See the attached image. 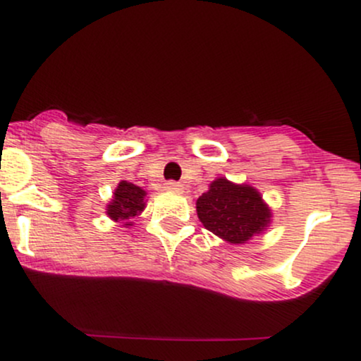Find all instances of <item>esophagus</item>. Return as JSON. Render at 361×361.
Segmentation results:
<instances>
[{
    "instance_id": "obj_1",
    "label": "esophagus",
    "mask_w": 361,
    "mask_h": 361,
    "mask_svg": "<svg viewBox=\"0 0 361 361\" xmlns=\"http://www.w3.org/2000/svg\"><path fill=\"white\" fill-rule=\"evenodd\" d=\"M166 190H169V192H183V185L171 180V181H168V183H166Z\"/></svg>"
}]
</instances>
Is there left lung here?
<instances>
[{
  "label": "left lung",
  "instance_id": "left-lung-1",
  "mask_svg": "<svg viewBox=\"0 0 361 361\" xmlns=\"http://www.w3.org/2000/svg\"><path fill=\"white\" fill-rule=\"evenodd\" d=\"M197 214L205 229L233 244L250 241L270 222V209L252 186L234 185L226 178L212 181L197 200Z\"/></svg>",
  "mask_w": 361,
  "mask_h": 361
}]
</instances>
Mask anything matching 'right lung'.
Wrapping results in <instances>:
<instances>
[{
	"label": "right lung",
	"instance_id": "right-lung-1",
	"mask_svg": "<svg viewBox=\"0 0 361 361\" xmlns=\"http://www.w3.org/2000/svg\"><path fill=\"white\" fill-rule=\"evenodd\" d=\"M144 197H146V192L140 186L128 183V181H120L106 214L114 221L126 222V226H130V222H127L128 219L135 217L144 210Z\"/></svg>",
	"mask_w": 361,
	"mask_h": 361
}]
</instances>
